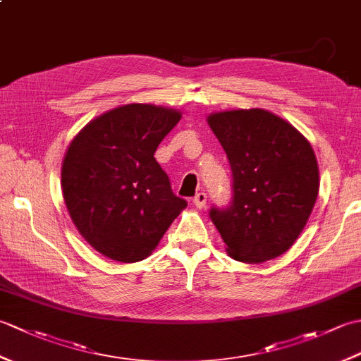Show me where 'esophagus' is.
Listing matches in <instances>:
<instances>
[{
  "label": "esophagus",
  "instance_id": "1",
  "mask_svg": "<svg viewBox=\"0 0 361 361\" xmlns=\"http://www.w3.org/2000/svg\"><path fill=\"white\" fill-rule=\"evenodd\" d=\"M206 200H208V197H206L204 192H198L195 197H194V204L197 206L198 209H202L206 206Z\"/></svg>",
  "mask_w": 361,
  "mask_h": 361
}]
</instances>
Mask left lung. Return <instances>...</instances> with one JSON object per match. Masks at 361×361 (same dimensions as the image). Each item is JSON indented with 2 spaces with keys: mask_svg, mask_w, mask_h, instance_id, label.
<instances>
[{
  "mask_svg": "<svg viewBox=\"0 0 361 361\" xmlns=\"http://www.w3.org/2000/svg\"><path fill=\"white\" fill-rule=\"evenodd\" d=\"M208 124L233 171L231 206L209 212L226 252L247 264L283 255L318 197V163L307 137L262 109L211 113Z\"/></svg>",
  "mask_w": 361,
  "mask_h": 361,
  "instance_id": "left-lung-1",
  "label": "left lung"
}]
</instances>
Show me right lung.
<instances>
[{
  "label": "right lung",
  "instance_id": "right-lung-1",
  "mask_svg": "<svg viewBox=\"0 0 361 361\" xmlns=\"http://www.w3.org/2000/svg\"><path fill=\"white\" fill-rule=\"evenodd\" d=\"M181 111L127 104L90 121L62 163V194L73 224L97 252L132 264L150 256L188 203L155 159Z\"/></svg>",
  "mask_w": 361,
  "mask_h": 361
}]
</instances>
